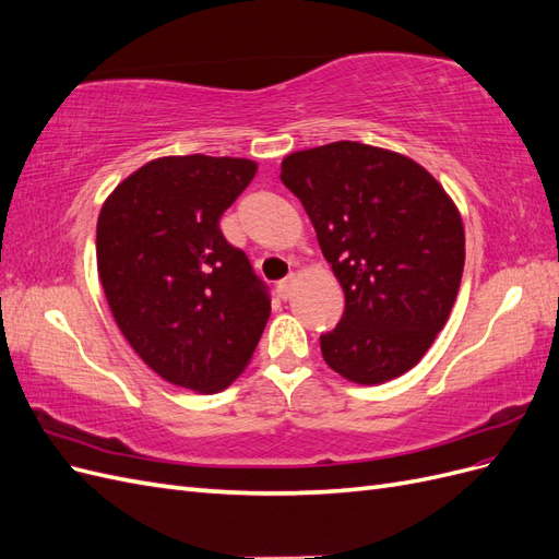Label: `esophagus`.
<instances>
[{"mask_svg":"<svg viewBox=\"0 0 559 559\" xmlns=\"http://www.w3.org/2000/svg\"><path fill=\"white\" fill-rule=\"evenodd\" d=\"M294 282H296V275H294V273L286 275L284 280H280V282H277V296L284 298V300L289 298V296H292V289H294Z\"/></svg>","mask_w":559,"mask_h":559,"instance_id":"esophagus-1","label":"esophagus"}]
</instances>
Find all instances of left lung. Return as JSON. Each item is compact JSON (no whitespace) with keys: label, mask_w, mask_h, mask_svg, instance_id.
<instances>
[{"label":"left lung","mask_w":559,"mask_h":559,"mask_svg":"<svg viewBox=\"0 0 559 559\" xmlns=\"http://www.w3.org/2000/svg\"><path fill=\"white\" fill-rule=\"evenodd\" d=\"M345 292L324 361L357 384L411 370L445 326L464 273V224L425 167L394 151L333 142L282 160Z\"/></svg>","instance_id":"left-lung-1"}]
</instances>
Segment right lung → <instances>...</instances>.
Returning <instances> with one entry per match:
<instances>
[{"mask_svg":"<svg viewBox=\"0 0 559 559\" xmlns=\"http://www.w3.org/2000/svg\"><path fill=\"white\" fill-rule=\"evenodd\" d=\"M257 175L247 158L167 156L121 181L97 218V273L130 347L177 386L216 394L270 317L265 282L218 218Z\"/></svg>","mask_w":559,"mask_h":559,"instance_id":"right-lung-1","label":"right lung"}]
</instances>
